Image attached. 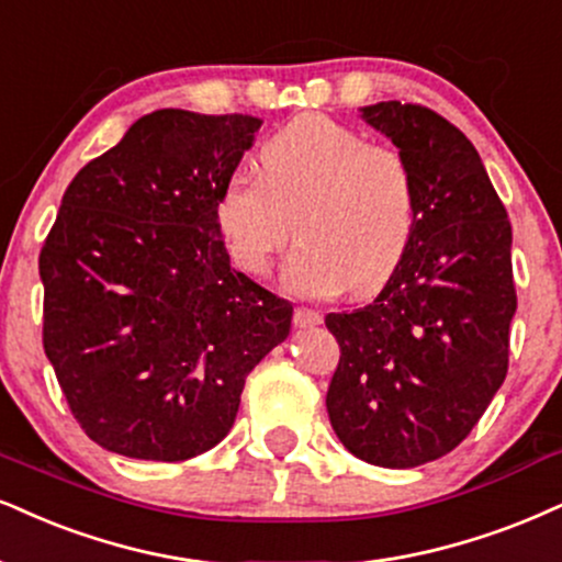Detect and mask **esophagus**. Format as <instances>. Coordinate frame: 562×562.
Masks as SVG:
<instances>
[{
	"label": "esophagus",
	"instance_id": "obj_1",
	"mask_svg": "<svg viewBox=\"0 0 562 562\" xmlns=\"http://www.w3.org/2000/svg\"><path fill=\"white\" fill-rule=\"evenodd\" d=\"M323 323V315L315 313V310L307 307H296L294 310V325L296 328H315V325Z\"/></svg>",
	"mask_w": 562,
	"mask_h": 562
}]
</instances>
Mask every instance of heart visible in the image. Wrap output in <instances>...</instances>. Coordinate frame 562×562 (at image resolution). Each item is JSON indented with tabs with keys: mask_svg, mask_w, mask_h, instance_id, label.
<instances>
[{
	"mask_svg": "<svg viewBox=\"0 0 562 562\" xmlns=\"http://www.w3.org/2000/svg\"><path fill=\"white\" fill-rule=\"evenodd\" d=\"M258 171L234 169L218 187L216 224L247 273H266L292 237L286 281L302 296L383 289L419 224V184L391 145L325 114H300L260 145Z\"/></svg>",
	"mask_w": 562,
	"mask_h": 562,
	"instance_id": "1",
	"label": "heart"
}]
</instances>
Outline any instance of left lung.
Returning <instances> with one entry per match:
<instances>
[{
	"label": "left lung",
	"mask_w": 562,
	"mask_h": 562,
	"mask_svg": "<svg viewBox=\"0 0 562 562\" xmlns=\"http://www.w3.org/2000/svg\"><path fill=\"white\" fill-rule=\"evenodd\" d=\"M362 116L408 158L419 224L391 281L336 336L330 425L357 459L412 469L472 432L508 372L516 283L510 221L469 137L419 103L380 101Z\"/></svg>",
	"instance_id": "obj_1"
}]
</instances>
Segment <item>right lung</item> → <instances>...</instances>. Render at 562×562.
<instances>
[{"mask_svg":"<svg viewBox=\"0 0 562 562\" xmlns=\"http://www.w3.org/2000/svg\"><path fill=\"white\" fill-rule=\"evenodd\" d=\"M258 116L161 109L69 182L41 247L44 351L101 448L187 461L228 435L294 307L228 266L216 195Z\"/></svg>","mask_w":562,"mask_h":562,"instance_id":"obj_1","label":"right lung"}]
</instances>
